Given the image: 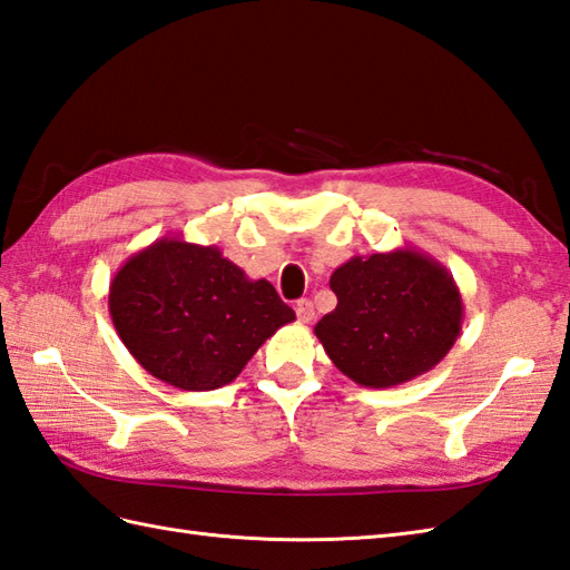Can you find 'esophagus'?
Segmentation results:
<instances>
[{
    "mask_svg": "<svg viewBox=\"0 0 570 570\" xmlns=\"http://www.w3.org/2000/svg\"><path fill=\"white\" fill-rule=\"evenodd\" d=\"M296 315H298V321H301V323H311L313 317H315L313 303H311L308 298H301V301L296 303Z\"/></svg>",
    "mask_w": 570,
    "mask_h": 570,
    "instance_id": "obj_1",
    "label": "esophagus"
}]
</instances>
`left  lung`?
Wrapping results in <instances>:
<instances>
[{
	"mask_svg": "<svg viewBox=\"0 0 570 570\" xmlns=\"http://www.w3.org/2000/svg\"><path fill=\"white\" fill-rule=\"evenodd\" d=\"M337 308L315 325L327 356L366 389H391L430 372L454 347L464 321L444 264L399 247L352 257L330 276Z\"/></svg>",
	"mask_w": 570,
	"mask_h": 570,
	"instance_id": "8db88e82",
	"label": "left lung"
}]
</instances>
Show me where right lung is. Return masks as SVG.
<instances>
[{
  "instance_id": "1",
  "label": "right lung",
  "mask_w": 570,
  "mask_h": 570,
  "mask_svg": "<svg viewBox=\"0 0 570 570\" xmlns=\"http://www.w3.org/2000/svg\"><path fill=\"white\" fill-rule=\"evenodd\" d=\"M109 313L145 372L181 391H214L296 313L267 279L249 276L216 245L163 237L114 274Z\"/></svg>"
}]
</instances>
